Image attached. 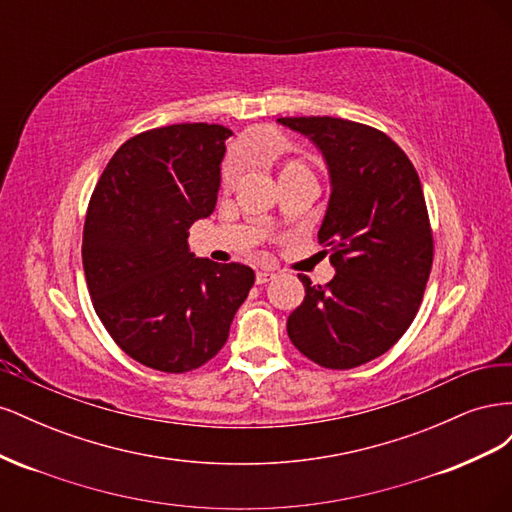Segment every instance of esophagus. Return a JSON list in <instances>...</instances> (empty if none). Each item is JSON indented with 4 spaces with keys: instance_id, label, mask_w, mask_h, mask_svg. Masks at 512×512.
<instances>
[{
    "instance_id": "34e87169",
    "label": "esophagus",
    "mask_w": 512,
    "mask_h": 512,
    "mask_svg": "<svg viewBox=\"0 0 512 512\" xmlns=\"http://www.w3.org/2000/svg\"><path fill=\"white\" fill-rule=\"evenodd\" d=\"M273 277V271H267V269H260V271H256V284H267L269 280Z\"/></svg>"
}]
</instances>
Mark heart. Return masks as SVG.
Here are the masks:
<instances>
[{
	"instance_id": "1",
	"label": "heart",
	"mask_w": 512,
	"mask_h": 512,
	"mask_svg": "<svg viewBox=\"0 0 512 512\" xmlns=\"http://www.w3.org/2000/svg\"><path fill=\"white\" fill-rule=\"evenodd\" d=\"M235 173H237V170H235V164H232V162H228L222 168V188L224 190L230 188L232 181H235ZM299 173H309L307 166L303 162H299V160H286L282 164V168H280V179L290 177V175H299Z\"/></svg>"
}]
</instances>
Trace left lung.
<instances>
[{
	"label": "left lung",
	"mask_w": 512,
	"mask_h": 512,
	"mask_svg": "<svg viewBox=\"0 0 512 512\" xmlns=\"http://www.w3.org/2000/svg\"><path fill=\"white\" fill-rule=\"evenodd\" d=\"M312 138L331 175L318 230L335 277L312 286L288 316V337L309 361L352 369L391 350L408 331L433 262L429 213L410 158L384 132L337 117H280Z\"/></svg>",
	"instance_id": "obj_1"
}]
</instances>
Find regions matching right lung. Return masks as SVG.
I'll use <instances>...</instances> for the list:
<instances>
[{"label": "right lung", "instance_id": "add662e5", "mask_svg": "<svg viewBox=\"0 0 512 512\" xmlns=\"http://www.w3.org/2000/svg\"><path fill=\"white\" fill-rule=\"evenodd\" d=\"M230 134L177 123L132 136L87 207L83 269L96 314L123 352L166 374L211 361L254 286L250 267L188 247L190 226L215 209Z\"/></svg>", "mask_w": 512, "mask_h": 512}]
</instances>
